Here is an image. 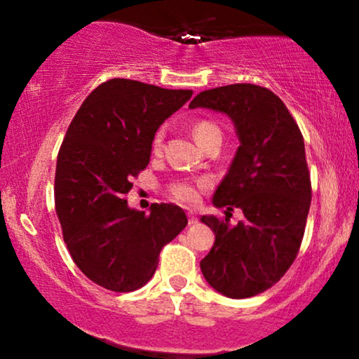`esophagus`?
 Returning <instances> with one entry per match:
<instances>
[{"label": "esophagus", "instance_id": "obj_1", "mask_svg": "<svg viewBox=\"0 0 359 359\" xmlns=\"http://www.w3.org/2000/svg\"><path fill=\"white\" fill-rule=\"evenodd\" d=\"M187 216H189V224H196V222H197V217H196V216H194V214H192V212H189V214H187Z\"/></svg>", "mask_w": 359, "mask_h": 359}]
</instances>
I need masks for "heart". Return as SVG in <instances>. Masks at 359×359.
Instances as JSON below:
<instances>
[{
    "label": "heart",
    "mask_w": 359,
    "mask_h": 359,
    "mask_svg": "<svg viewBox=\"0 0 359 359\" xmlns=\"http://www.w3.org/2000/svg\"><path fill=\"white\" fill-rule=\"evenodd\" d=\"M194 138L197 140V143H203L205 138L211 137V135H221L219 128H217L214 123L209 121H199L194 125ZM163 143V131H158L155 135L154 143H151V148H154L155 154H158L162 150ZM209 185L208 180H199V182H191V180H179V182H174L170 185V194L175 201L184 204H194L199 197L201 189H205Z\"/></svg>",
    "instance_id": "obj_1"
}]
</instances>
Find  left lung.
Masks as SVG:
<instances>
[{
    "mask_svg": "<svg viewBox=\"0 0 359 359\" xmlns=\"http://www.w3.org/2000/svg\"><path fill=\"white\" fill-rule=\"evenodd\" d=\"M189 108L229 116L240 140L212 204L241 209L245 217L238 224L201 217L216 234L201 270L226 297H253L285 275L302 243L312 197L302 133L283 101L262 86L203 90Z\"/></svg>",
    "mask_w": 359,
    "mask_h": 359,
    "instance_id": "8db88e82",
    "label": "left lung"
}]
</instances>
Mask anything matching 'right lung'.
Wrapping results in <instances>:
<instances>
[{
  "mask_svg": "<svg viewBox=\"0 0 359 359\" xmlns=\"http://www.w3.org/2000/svg\"><path fill=\"white\" fill-rule=\"evenodd\" d=\"M192 90L111 79L86 97L69 125L55 168V211L79 270L113 292H133L154 277L158 255L187 226L175 204L150 214L125 196L150 162L160 125Z\"/></svg>",
  "mask_w": 359,
  "mask_h": 359,
  "instance_id": "obj_1",
  "label": "right lung"
}]
</instances>
